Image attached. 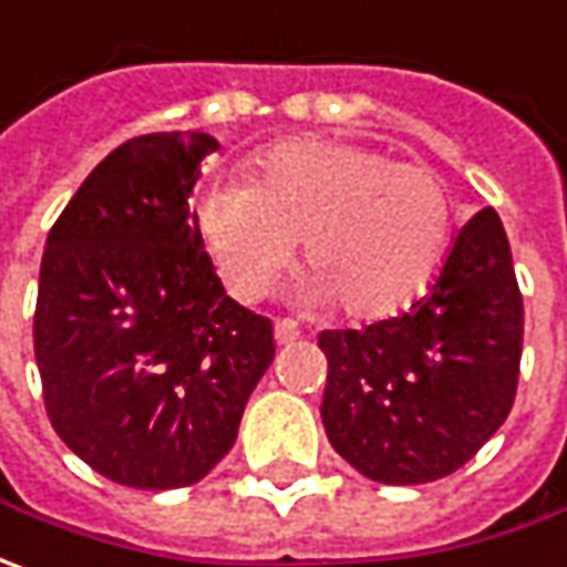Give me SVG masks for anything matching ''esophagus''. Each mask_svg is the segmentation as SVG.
<instances>
[{"instance_id":"34e87169","label":"esophagus","mask_w":567,"mask_h":567,"mask_svg":"<svg viewBox=\"0 0 567 567\" xmlns=\"http://www.w3.org/2000/svg\"><path fill=\"white\" fill-rule=\"evenodd\" d=\"M272 332H276V342L279 344H291L295 339H298V336H301V332H298V326H295L291 320H279Z\"/></svg>"}]
</instances>
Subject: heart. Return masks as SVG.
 <instances>
[{"label":"heart","mask_w":567,"mask_h":567,"mask_svg":"<svg viewBox=\"0 0 567 567\" xmlns=\"http://www.w3.org/2000/svg\"><path fill=\"white\" fill-rule=\"evenodd\" d=\"M194 223L235 298H257L303 241L301 295L354 320L395 317L436 282L455 245V200L440 172L342 141H291L254 185L213 182Z\"/></svg>","instance_id":"heart-1"}]
</instances>
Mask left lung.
<instances>
[{
  "mask_svg": "<svg viewBox=\"0 0 567 567\" xmlns=\"http://www.w3.org/2000/svg\"><path fill=\"white\" fill-rule=\"evenodd\" d=\"M524 303L493 206L455 235L452 254L404 313L329 329L320 417L332 449L377 483L417 486L455 474L515 404Z\"/></svg>",
  "mask_w": 567,
  "mask_h": 567,
  "instance_id": "1",
  "label": "left lung"
}]
</instances>
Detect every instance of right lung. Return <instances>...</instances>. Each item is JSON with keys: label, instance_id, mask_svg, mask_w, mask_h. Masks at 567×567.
<instances>
[{"label": "right lung", "instance_id": "obj_1", "mask_svg": "<svg viewBox=\"0 0 567 567\" xmlns=\"http://www.w3.org/2000/svg\"><path fill=\"white\" fill-rule=\"evenodd\" d=\"M204 131L131 137L52 225L33 313L47 414L81 461L134 489H178L228 455L276 344L225 295L187 197Z\"/></svg>", "mask_w": 567, "mask_h": 567}]
</instances>
